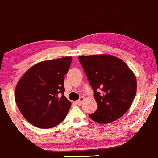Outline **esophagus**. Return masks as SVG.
<instances>
[{"instance_id": "1", "label": "esophagus", "mask_w": 158, "mask_h": 158, "mask_svg": "<svg viewBox=\"0 0 158 158\" xmlns=\"http://www.w3.org/2000/svg\"><path fill=\"white\" fill-rule=\"evenodd\" d=\"M84 100H85V97H81L80 98H79V100H77V103L78 105H79V106H81V105L82 104L83 101H84Z\"/></svg>"}]
</instances>
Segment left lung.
<instances>
[{"label": "left lung", "instance_id": "1", "mask_svg": "<svg viewBox=\"0 0 158 158\" xmlns=\"http://www.w3.org/2000/svg\"><path fill=\"white\" fill-rule=\"evenodd\" d=\"M79 60L97 102V109L90 114V119L106 124L123 117L137 92L135 73L124 61L114 56H80Z\"/></svg>", "mask_w": 158, "mask_h": 158}]
</instances>
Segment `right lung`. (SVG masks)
Listing matches in <instances>:
<instances>
[{
	"mask_svg": "<svg viewBox=\"0 0 158 158\" xmlns=\"http://www.w3.org/2000/svg\"><path fill=\"white\" fill-rule=\"evenodd\" d=\"M72 57L41 61L19 81L15 99L24 118L38 128H50L64 120L71 102L64 96V76Z\"/></svg>",
	"mask_w": 158,
	"mask_h": 158,
	"instance_id": "right-lung-1",
	"label": "right lung"
}]
</instances>
